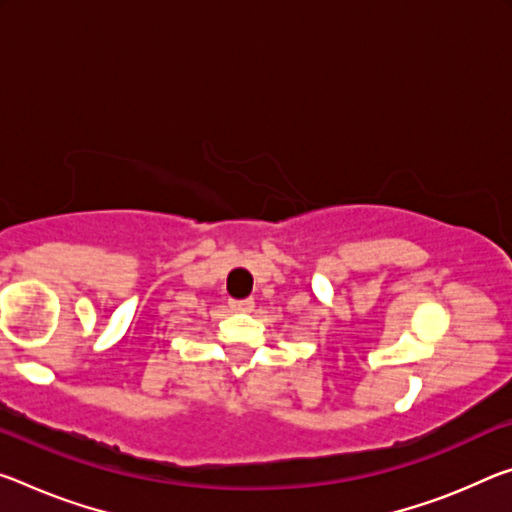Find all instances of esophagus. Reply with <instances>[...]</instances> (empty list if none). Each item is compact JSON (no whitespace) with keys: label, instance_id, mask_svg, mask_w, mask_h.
<instances>
[{"label":"esophagus","instance_id":"obj_1","mask_svg":"<svg viewBox=\"0 0 512 512\" xmlns=\"http://www.w3.org/2000/svg\"><path fill=\"white\" fill-rule=\"evenodd\" d=\"M230 307L234 312H250L255 307V300L253 298H246V300H230Z\"/></svg>","mask_w":512,"mask_h":512}]
</instances>
